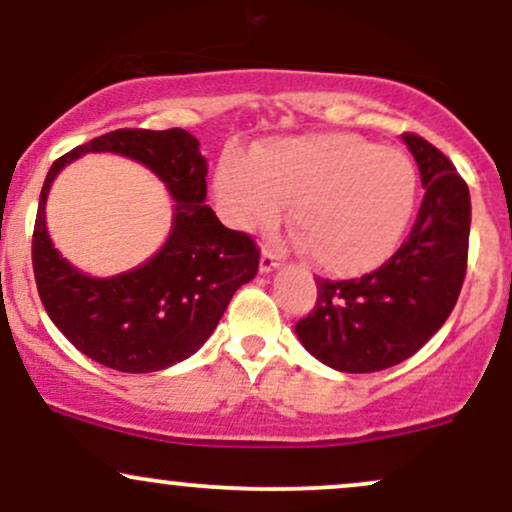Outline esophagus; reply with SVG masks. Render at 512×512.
<instances>
[{
	"label": "esophagus",
	"instance_id": "obj_1",
	"mask_svg": "<svg viewBox=\"0 0 512 512\" xmlns=\"http://www.w3.org/2000/svg\"><path fill=\"white\" fill-rule=\"evenodd\" d=\"M278 266H280V256L266 246L261 254V273H270V270L278 268Z\"/></svg>",
	"mask_w": 512,
	"mask_h": 512
}]
</instances>
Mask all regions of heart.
I'll list each match as a JSON object with an SVG mask.
<instances>
[{
  "label": "heart",
  "instance_id": "obj_1",
  "mask_svg": "<svg viewBox=\"0 0 512 512\" xmlns=\"http://www.w3.org/2000/svg\"><path fill=\"white\" fill-rule=\"evenodd\" d=\"M215 194L234 225L290 220L323 273L364 275L398 249L417 201L410 155L354 134L275 138L246 158L227 155Z\"/></svg>",
  "mask_w": 512,
  "mask_h": 512
}]
</instances>
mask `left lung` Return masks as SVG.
<instances>
[{
	"label": "left lung",
	"mask_w": 512,
	"mask_h": 512,
	"mask_svg": "<svg viewBox=\"0 0 512 512\" xmlns=\"http://www.w3.org/2000/svg\"><path fill=\"white\" fill-rule=\"evenodd\" d=\"M402 138L424 186L412 232L383 266L362 278H318L314 311L294 326L318 362L345 374H374L422 350L446 323L465 282L470 189L426 138Z\"/></svg>",
	"instance_id": "obj_1"
}]
</instances>
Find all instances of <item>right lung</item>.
Masks as SVG:
<instances>
[{
    "instance_id": "right-lung-1",
    "label": "right lung",
    "mask_w": 512,
    "mask_h": 512,
    "mask_svg": "<svg viewBox=\"0 0 512 512\" xmlns=\"http://www.w3.org/2000/svg\"><path fill=\"white\" fill-rule=\"evenodd\" d=\"M184 129H117L54 160L40 191L33 273L47 316L86 357L126 374H150L191 357L210 338L232 294L254 280L261 251L251 234L227 230L206 206V158ZM83 152H119L143 161L178 206L166 246L114 279H88L53 249L44 201L58 170Z\"/></svg>"
}]
</instances>
